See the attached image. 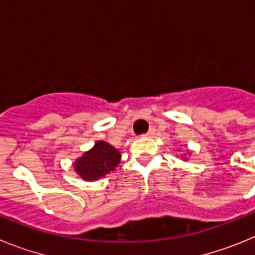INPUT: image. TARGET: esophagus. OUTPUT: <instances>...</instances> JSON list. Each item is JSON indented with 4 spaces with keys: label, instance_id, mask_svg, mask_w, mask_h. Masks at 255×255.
I'll list each match as a JSON object with an SVG mask.
<instances>
[{
    "label": "esophagus",
    "instance_id": "esophagus-1",
    "mask_svg": "<svg viewBox=\"0 0 255 255\" xmlns=\"http://www.w3.org/2000/svg\"><path fill=\"white\" fill-rule=\"evenodd\" d=\"M154 132H155L154 128H150V129L148 130V132H147V136H153V135H154Z\"/></svg>",
    "mask_w": 255,
    "mask_h": 255
}]
</instances>
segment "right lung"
I'll list each match as a JSON object with an SVG mask.
<instances>
[{"mask_svg": "<svg viewBox=\"0 0 255 255\" xmlns=\"http://www.w3.org/2000/svg\"><path fill=\"white\" fill-rule=\"evenodd\" d=\"M120 152L106 141H97L96 145L74 163V168L84 180H97L115 170L120 163Z\"/></svg>", "mask_w": 255, "mask_h": 255, "instance_id": "right-lung-1", "label": "right lung"}]
</instances>
